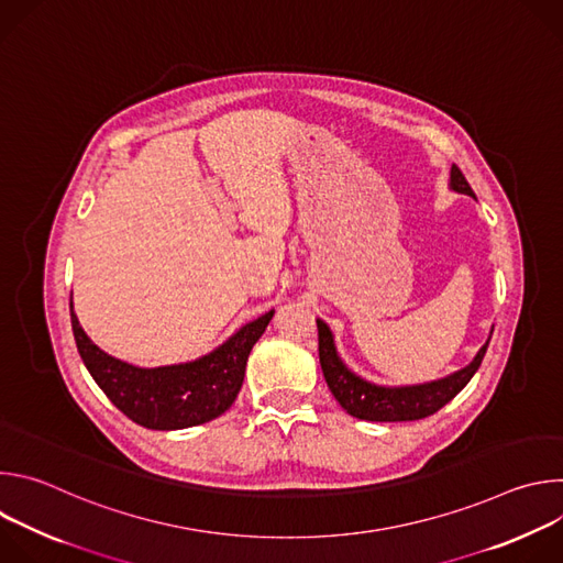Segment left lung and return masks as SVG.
Returning a JSON list of instances; mask_svg holds the SVG:
<instances>
[{
	"mask_svg": "<svg viewBox=\"0 0 563 563\" xmlns=\"http://www.w3.org/2000/svg\"><path fill=\"white\" fill-rule=\"evenodd\" d=\"M450 189L474 198V191L470 189L465 176L456 165H452L450 169ZM316 325H318L320 367H323V376L328 380L330 391L334 394V398L347 415L361 421H378V423L419 421L439 412L470 383L481 361H484L490 336H493L490 332L484 347L476 352V356L465 367L443 378L417 383V385H378L358 376L345 365V361L336 350L334 334L325 320L316 318Z\"/></svg>",
	"mask_w": 563,
	"mask_h": 563,
	"instance_id": "left-lung-1",
	"label": "left lung"
}]
</instances>
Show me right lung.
<instances>
[{"mask_svg": "<svg viewBox=\"0 0 563 563\" xmlns=\"http://www.w3.org/2000/svg\"><path fill=\"white\" fill-rule=\"evenodd\" d=\"M272 316L274 309L196 361L137 367L109 356L87 336L73 311L70 294L73 336L89 374L122 415L148 430H185L227 412L243 387L250 352Z\"/></svg>", "mask_w": 563, "mask_h": 563, "instance_id": "1", "label": "right lung"}]
</instances>
